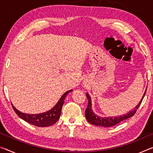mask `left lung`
Returning <instances> with one entry per match:
<instances>
[{
    "instance_id": "8db88e82",
    "label": "left lung",
    "mask_w": 153,
    "mask_h": 153,
    "mask_svg": "<svg viewBox=\"0 0 153 153\" xmlns=\"http://www.w3.org/2000/svg\"><path fill=\"white\" fill-rule=\"evenodd\" d=\"M146 90H145L144 93L143 97L140 100V101L138 103V105L136 106V107L134 108L132 111H131L130 112L128 113L126 115H120L118 116V117H99L97 115L93 112L92 109V102H91V98L89 96V94L86 93V97L88 100V107L86 108V111H85V116H86V118L87 121H88L90 123L93 124L94 126H102L105 127V128H108V127H112L115 125H117L119 123H120L121 121H122L125 120H127L129 117H132V116L136 113L137 109H138V107L140 105L141 102L143 100V98L146 94Z\"/></svg>"
}]
</instances>
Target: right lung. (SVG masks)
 <instances>
[{
  "mask_svg": "<svg viewBox=\"0 0 153 153\" xmlns=\"http://www.w3.org/2000/svg\"><path fill=\"white\" fill-rule=\"evenodd\" d=\"M72 90H70L65 92L55 107L52 108L51 110L42 113L27 114L22 113L19 110H17L13 104L11 105L13 108L15 112L17 113V115L22 120L27 121V123L38 127H48L55 124L59 120L61 113L62 107L63 105L66 96Z\"/></svg>",
  "mask_w": 153,
  "mask_h": 153,
  "instance_id": "add662e5",
  "label": "right lung"
}]
</instances>
